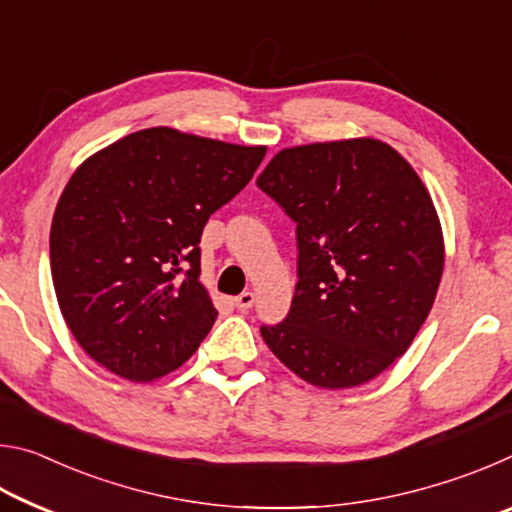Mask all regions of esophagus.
<instances>
[{
    "instance_id": "1",
    "label": "esophagus",
    "mask_w": 512,
    "mask_h": 512,
    "mask_svg": "<svg viewBox=\"0 0 512 512\" xmlns=\"http://www.w3.org/2000/svg\"><path fill=\"white\" fill-rule=\"evenodd\" d=\"M253 305H255V293L253 291H244L241 296L235 298V307L239 311H248Z\"/></svg>"
}]
</instances>
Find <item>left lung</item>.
Here are the masks:
<instances>
[{"label":"left lung","mask_w":512,"mask_h":512,"mask_svg":"<svg viewBox=\"0 0 512 512\" xmlns=\"http://www.w3.org/2000/svg\"><path fill=\"white\" fill-rule=\"evenodd\" d=\"M257 187L298 223L289 316L264 343L318 388H354L409 350L436 300L445 241L429 189L375 137L291 146Z\"/></svg>","instance_id":"obj_1"}]
</instances>
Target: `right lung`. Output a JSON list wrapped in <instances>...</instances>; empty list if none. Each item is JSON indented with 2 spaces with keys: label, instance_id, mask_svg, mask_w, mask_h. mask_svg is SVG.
Listing matches in <instances>:
<instances>
[{
  "label": "right lung",
  "instance_id": "1",
  "mask_svg": "<svg viewBox=\"0 0 512 512\" xmlns=\"http://www.w3.org/2000/svg\"><path fill=\"white\" fill-rule=\"evenodd\" d=\"M264 153L155 126L72 173L51 221V280L69 332L94 361L146 384L192 357L216 318L198 282V241Z\"/></svg>",
  "mask_w": 512,
  "mask_h": 512
}]
</instances>
